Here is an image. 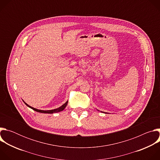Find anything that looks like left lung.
I'll use <instances>...</instances> for the list:
<instances>
[{
  "instance_id": "left-lung-1",
  "label": "left lung",
  "mask_w": 160,
  "mask_h": 160,
  "mask_svg": "<svg viewBox=\"0 0 160 160\" xmlns=\"http://www.w3.org/2000/svg\"><path fill=\"white\" fill-rule=\"evenodd\" d=\"M101 112H104V113H108V112H103V111H101Z\"/></svg>"
}]
</instances>
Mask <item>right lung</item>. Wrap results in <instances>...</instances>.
I'll return each instance as SVG.
<instances>
[{
	"mask_svg": "<svg viewBox=\"0 0 160 160\" xmlns=\"http://www.w3.org/2000/svg\"><path fill=\"white\" fill-rule=\"evenodd\" d=\"M23 101V100H22ZM24 103L27 106H28L30 108L33 109L34 111H37V112H42V113H49V114H52V113H54V112H60V111H62V110H64V109L66 108V106H67V104L68 102V101H67L64 104H62L61 106H60L59 108H56V109H51V110H41V109H36V108H34L30 106H29L28 104H27L24 101H23Z\"/></svg>",
	"mask_w": 160,
	"mask_h": 160,
	"instance_id": "obj_1",
	"label": "right lung"
}]
</instances>
